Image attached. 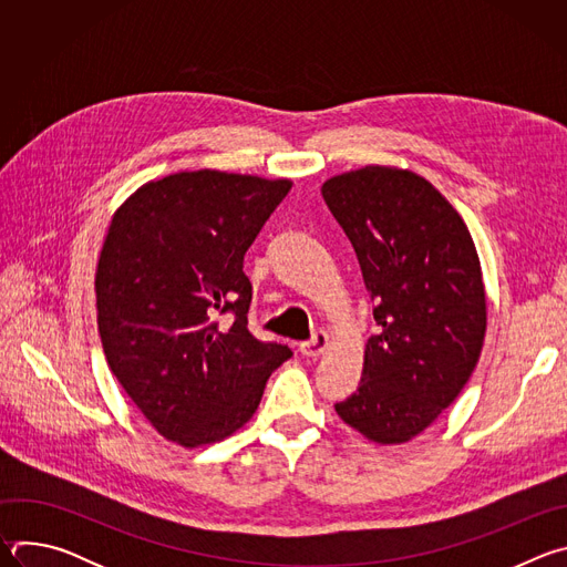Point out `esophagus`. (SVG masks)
Segmentation results:
<instances>
[{"label":"esophagus","mask_w":567,"mask_h":567,"mask_svg":"<svg viewBox=\"0 0 567 567\" xmlns=\"http://www.w3.org/2000/svg\"><path fill=\"white\" fill-rule=\"evenodd\" d=\"M330 343H332V339H330L328 332H316L309 341L300 343V352H302L305 357H320L322 352H326V350L330 348Z\"/></svg>","instance_id":"obj_1"}]
</instances>
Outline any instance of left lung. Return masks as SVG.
Segmentation results:
<instances>
[{"label": "left lung", "mask_w": 567, "mask_h": 567, "mask_svg": "<svg viewBox=\"0 0 567 567\" xmlns=\"http://www.w3.org/2000/svg\"><path fill=\"white\" fill-rule=\"evenodd\" d=\"M322 199L352 241L374 300L357 392L339 417L377 444L431 426L466 385L487 332V298L471 233L424 177L365 166L328 179Z\"/></svg>", "instance_id": "1"}]
</instances>
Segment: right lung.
Masks as SVG:
<instances>
[{"label": "right lung", "mask_w": 567, "mask_h": 567, "mask_svg": "<svg viewBox=\"0 0 567 567\" xmlns=\"http://www.w3.org/2000/svg\"><path fill=\"white\" fill-rule=\"evenodd\" d=\"M289 179L219 171L141 186L114 213L96 271L105 359L145 420L195 449L245 426L291 350L247 328L245 254ZM233 312L234 320L218 322Z\"/></svg>", "instance_id": "1"}]
</instances>
